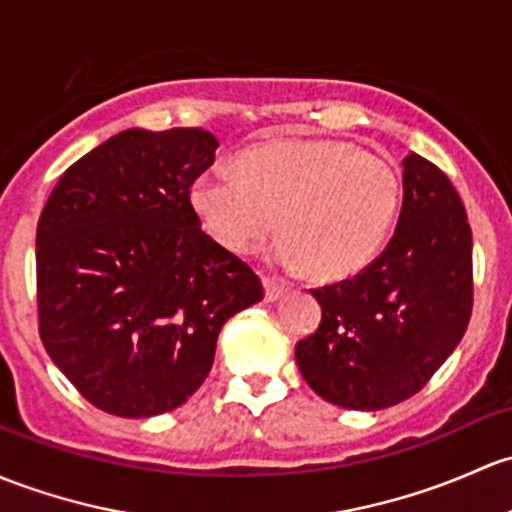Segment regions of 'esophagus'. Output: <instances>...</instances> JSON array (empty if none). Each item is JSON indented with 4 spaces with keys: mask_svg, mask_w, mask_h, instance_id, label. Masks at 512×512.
Masks as SVG:
<instances>
[{
    "mask_svg": "<svg viewBox=\"0 0 512 512\" xmlns=\"http://www.w3.org/2000/svg\"><path fill=\"white\" fill-rule=\"evenodd\" d=\"M262 284H265V299H267V301H279V299L284 297V294L289 292L287 284L277 282V279L265 277V279H262Z\"/></svg>",
    "mask_w": 512,
    "mask_h": 512,
    "instance_id": "obj_1",
    "label": "esophagus"
}]
</instances>
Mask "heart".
Here are the masks:
<instances>
[{"instance_id":"heart-1","label":"heart","mask_w":512,"mask_h":512,"mask_svg":"<svg viewBox=\"0 0 512 512\" xmlns=\"http://www.w3.org/2000/svg\"><path fill=\"white\" fill-rule=\"evenodd\" d=\"M228 171H203L191 208L223 250L247 255L284 230L270 262L319 279H346L378 257L395 228L402 186L395 166L333 139H274Z\"/></svg>"}]
</instances>
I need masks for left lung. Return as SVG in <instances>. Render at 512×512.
<instances>
[{"mask_svg": "<svg viewBox=\"0 0 512 512\" xmlns=\"http://www.w3.org/2000/svg\"><path fill=\"white\" fill-rule=\"evenodd\" d=\"M402 166L395 235L358 277L311 292L321 324L294 348L306 385L346 410H385L422 390L471 319L464 203L432 161L412 152Z\"/></svg>", "mask_w": 512, "mask_h": 512, "instance_id": "left-lung-1", "label": "left lung"}]
</instances>
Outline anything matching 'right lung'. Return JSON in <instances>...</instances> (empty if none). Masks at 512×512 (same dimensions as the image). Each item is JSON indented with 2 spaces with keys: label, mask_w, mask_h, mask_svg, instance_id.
Returning a JSON list of instances; mask_svg holds the SVG:
<instances>
[{
  "label": "right lung",
  "mask_w": 512,
  "mask_h": 512,
  "mask_svg": "<svg viewBox=\"0 0 512 512\" xmlns=\"http://www.w3.org/2000/svg\"><path fill=\"white\" fill-rule=\"evenodd\" d=\"M206 129H125L58 179L36 228L39 333L75 390L115 417L181 407L213 368L257 274L201 230L188 198Z\"/></svg>",
  "instance_id": "1"
}]
</instances>
